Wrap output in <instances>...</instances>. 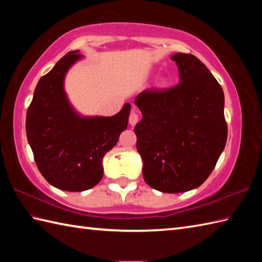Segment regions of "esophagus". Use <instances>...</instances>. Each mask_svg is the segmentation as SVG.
<instances>
[{
    "label": "esophagus",
    "instance_id": "esophagus-1",
    "mask_svg": "<svg viewBox=\"0 0 262 262\" xmlns=\"http://www.w3.org/2000/svg\"><path fill=\"white\" fill-rule=\"evenodd\" d=\"M138 121V115L135 113V111H133L129 116V124L130 126H135Z\"/></svg>",
    "mask_w": 262,
    "mask_h": 262
}]
</instances>
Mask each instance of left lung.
Wrapping results in <instances>:
<instances>
[{
    "label": "left lung",
    "mask_w": 262,
    "mask_h": 262,
    "mask_svg": "<svg viewBox=\"0 0 262 262\" xmlns=\"http://www.w3.org/2000/svg\"><path fill=\"white\" fill-rule=\"evenodd\" d=\"M180 82L147 89L135 99L143 118L135 126L143 177L159 191L177 193L203 185L227 138L224 92L203 62L190 54L171 57Z\"/></svg>",
    "instance_id": "obj_1"
}]
</instances>
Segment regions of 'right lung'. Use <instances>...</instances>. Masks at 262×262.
I'll return each mask as SVG.
<instances>
[{"label":"right lung","instance_id":"right-lung-1","mask_svg":"<svg viewBox=\"0 0 262 262\" xmlns=\"http://www.w3.org/2000/svg\"><path fill=\"white\" fill-rule=\"evenodd\" d=\"M80 58L79 51L68 53L39 80L26 118L39 171L65 191H84L102 179V159L127 128L130 111V104L125 103L113 117H82L72 108L64 77Z\"/></svg>","mask_w":262,"mask_h":262}]
</instances>
